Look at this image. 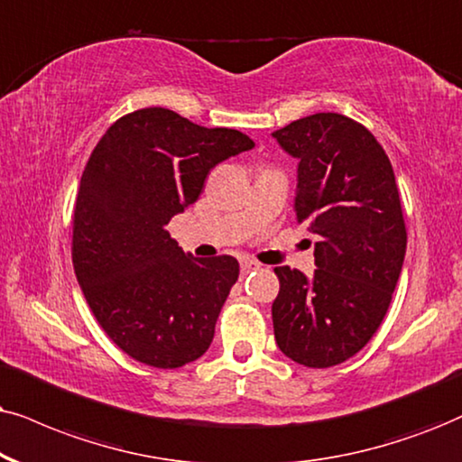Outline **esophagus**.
<instances>
[{
    "label": "esophagus",
    "mask_w": 462,
    "mask_h": 462,
    "mask_svg": "<svg viewBox=\"0 0 462 462\" xmlns=\"http://www.w3.org/2000/svg\"><path fill=\"white\" fill-rule=\"evenodd\" d=\"M258 268H260L258 262H254V260H249V258H243V260H241V271H243V274H247V273H251V271H258Z\"/></svg>",
    "instance_id": "34e87169"
}]
</instances>
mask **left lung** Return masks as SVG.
<instances>
[{"mask_svg":"<svg viewBox=\"0 0 462 462\" xmlns=\"http://www.w3.org/2000/svg\"><path fill=\"white\" fill-rule=\"evenodd\" d=\"M299 157L296 221L315 243L313 277L277 266L274 341L299 365L328 369L358 354L383 322L407 247L393 163L375 136L338 113L273 134Z\"/></svg>","mask_w":462,"mask_h":462,"instance_id":"8db88e82","label":"left lung"}]
</instances>
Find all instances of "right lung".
<instances>
[{
    "mask_svg": "<svg viewBox=\"0 0 462 462\" xmlns=\"http://www.w3.org/2000/svg\"><path fill=\"white\" fill-rule=\"evenodd\" d=\"M254 147L238 130L151 106L116 119L91 151L74 204L72 264L97 324L134 360L179 369L211 346L238 262L194 258L166 226L198 200L211 168Z\"/></svg>",
    "mask_w": 462,
    "mask_h": 462,
    "instance_id": "1",
    "label": "right lung"
}]
</instances>
